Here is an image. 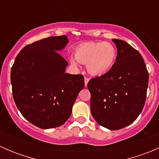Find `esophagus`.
I'll return each instance as SVG.
<instances>
[{
	"label": "esophagus",
	"instance_id": "34e87169",
	"mask_svg": "<svg viewBox=\"0 0 159 159\" xmlns=\"http://www.w3.org/2000/svg\"><path fill=\"white\" fill-rule=\"evenodd\" d=\"M89 81V78H87V77H85V78H84V85H85V87L88 85Z\"/></svg>",
	"mask_w": 159,
	"mask_h": 159
}]
</instances>
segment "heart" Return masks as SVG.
Masks as SVG:
<instances>
[{
    "mask_svg": "<svg viewBox=\"0 0 159 159\" xmlns=\"http://www.w3.org/2000/svg\"><path fill=\"white\" fill-rule=\"evenodd\" d=\"M75 57L79 63L87 65L88 71L94 76H101L109 71L117 57L116 48L109 42H88L80 44L75 51ZM71 65L77 61L70 59Z\"/></svg>",
    "mask_w": 159,
    "mask_h": 159,
    "instance_id": "obj_1",
    "label": "heart"
}]
</instances>
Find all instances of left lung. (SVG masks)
Here are the masks:
<instances>
[{
	"mask_svg": "<svg viewBox=\"0 0 159 159\" xmlns=\"http://www.w3.org/2000/svg\"><path fill=\"white\" fill-rule=\"evenodd\" d=\"M116 61L105 75L88 83L91 112L100 125L118 130L138 118L145 105L148 72L140 53L125 41L112 39Z\"/></svg>",
	"mask_w": 159,
	"mask_h": 159,
	"instance_id": "left-lung-1",
	"label": "left lung"
}]
</instances>
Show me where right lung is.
Listing matches in <instances>:
<instances>
[{"mask_svg":"<svg viewBox=\"0 0 159 159\" xmlns=\"http://www.w3.org/2000/svg\"><path fill=\"white\" fill-rule=\"evenodd\" d=\"M66 35L50 37L25 46L11 68L14 102L21 115L43 129L59 127L71 115L84 76L65 73L68 63L58 53Z\"/></svg>","mask_w":159,"mask_h":159,"instance_id":"right-lung-1","label":"right lung"}]
</instances>
